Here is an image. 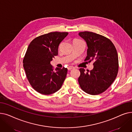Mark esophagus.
<instances>
[{
  "mask_svg": "<svg viewBox=\"0 0 132 132\" xmlns=\"http://www.w3.org/2000/svg\"><path fill=\"white\" fill-rule=\"evenodd\" d=\"M74 67L72 66H70L69 67H68V68H67L68 70H72V69H74Z\"/></svg>",
  "mask_w": 132,
  "mask_h": 132,
  "instance_id": "obj_1",
  "label": "esophagus"
}]
</instances>
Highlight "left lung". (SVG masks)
<instances>
[{
  "mask_svg": "<svg viewBox=\"0 0 132 132\" xmlns=\"http://www.w3.org/2000/svg\"><path fill=\"white\" fill-rule=\"evenodd\" d=\"M88 46L85 61H94L90 71L80 68L78 79L81 88L87 94L98 95L105 92L114 81L118 71V56L109 39L93 32H80Z\"/></svg>",
  "mask_w": 132,
  "mask_h": 132,
  "instance_id": "1",
  "label": "left lung"
}]
</instances>
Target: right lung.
<instances>
[{"instance_id":"right-lung-1","label":"right lung","mask_w":132,"mask_h":132,"mask_svg":"<svg viewBox=\"0 0 132 132\" xmlns=\"http://www.w3.org/2000/svg\"><path fill=\"white\" fill-rule=\"evenodd\" d=\"M67 32H51L34 39L29 44L23 63L32 87L38 93L50 95L60 89L65 80L67 68H57L53 71L50 62L58 54L61 42Z\"/></svg>"}]
</instances>
